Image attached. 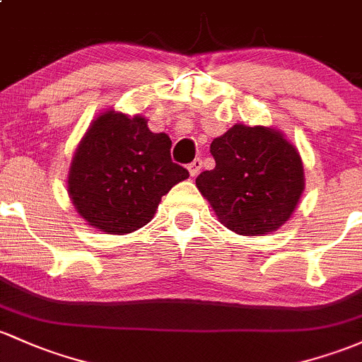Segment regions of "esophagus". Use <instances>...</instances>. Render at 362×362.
<instances>
[{
	"instance_id": "34e87169",
	"label": "esophagus",
	"mask_w": 362,
	"mask_h": 362,
	"mask_svg": "<svg viewBox=\"0 0 362 362\" xmlns=\"http://www.w3.org/2000/svg\"><path fill=\"white\" fill-rule=\"evenodd\" d=\"M200 169H202V158H195V160H193L192 164L188 165L189 176H192V177L198 176V173H200Z\"/></svg>"
}]
</instances>
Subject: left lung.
<instances>
[{
  "label": "left lung",
  "mask_w": 362,
  "mask_h": 362,
  "mask_svg": "<svg viewBox=\"0 0 362 362\" xmlns=\"http://www.w3.org/2000/svg\"><path fill=\"white\" fill-rule=\"evenodd\" d=\"M212 170L197 188L236 235L264 236L290 221L305 186L298 150L279 129L235 124L211 143Z\"/></svg>",
  "instance_id": "8db88e82"
}]
</instances>
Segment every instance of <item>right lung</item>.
<instances>
[{
  "instance_id": "add662e5",
  "label": "right lung",
  "mask_w": 362,
  "mask_h": 362,
  "mask_svg": "<svg viewBox=\"0 0 362 362\" xmlns=\"http://www.w3.org/2000/svg\"><path fill=\"white\" fill-rule=\"evenodd\" d=\"M170 138L151 133L148 119L108 108L81 138L67 176L77 214L107 235H127L153 219L162 197L188 180L170 160Z\"/></svg>"
}]
</instances>
